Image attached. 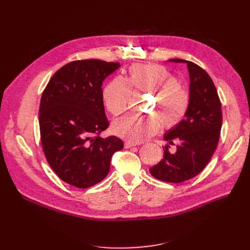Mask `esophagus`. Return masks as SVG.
<instances>
[{
  "mask_svg": "<svg viewBox=\"0 0 250 250\" xmlns=\"http://www.w3.org/2000/svg\"><path fill=\"white\" fill-rule=\"evenodd\" d=\"M135 146H137V143L129 142V141H126V142L125 143V147L126 149H128V148H132V147H135Z\"/></svg>",
  "mask_w": 250,
  "mask_h": 250,
  "instance_id": "esophagus-1",
  "label": "esophagus"
}]
</instances>
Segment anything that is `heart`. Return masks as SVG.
I'll return each mask as SVG.
<instances>
[{"label": "heart", "instance_id": "1", "mask_svg": "<svg viewBox=\"0 0 250 250\" xmlns=\"http://www.w3.org/2000/svg\"><path fill=\"white\" fill-rule=\"evenodd\" d=\"M152 92L155 101L148 108L150 115L128 113L112 125L115 135L134 143H141L156 135L161 128L173 127L181 122L189 106L188 92L179 86L177 77L164 65L136 63L125 78L114 77L104 86L102 96L105 107L118 115L125 111L132 99V89Z\"/></svg>", "mask_w": 250, "mask_h": 250}]
</instances>
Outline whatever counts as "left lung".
<instances>
[{"label": "left lung", "instance_id": "left-lung-1", "mask_svg": "<svg viewBox=\"0 0 250 250\" xmlns=\"http://www.w3.org/2000/svg\"><path fill=\"white\" fill-rule=\"evenodd\" d=\"M189 74V106L185 118L163 136L169 145L176 141V152L165 146L163 159L150 168L157 179L179 183L198 175L207 166L217 148L222 127V109L211 77L198 64L186 60Z\"/></svg>", "mask_w": 250, "mask_h": 250}]
</instances>
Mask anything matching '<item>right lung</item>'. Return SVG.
I'll use <instances>...</instances> for the list:
<instances>
[{"label": "right lung", "instance_id": "1", "mask_svg": "<svg viewBox=\"0 0 250 250\" xmlns=\"http://www.w3.org/2000/svg\"><path fill=\"white\" fill-rule=\"evenodd\" d=\"M121 67L99 60L75 61L51 77L39 106V128L46 160L64 182L87 188L109 172L114 152L124 148L114 136L99 137L108 127L102 82Z\"/></svg>", "mask_w": 250, "mask_h": 250}]
</instances>
